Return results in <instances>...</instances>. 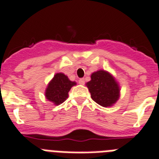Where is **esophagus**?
<instances>
[{"instance_id":"34e87169","label":"esophagus","mask_w":159,"mask_h":159,"mask_svg":"<svg viewBox=\"0 0 159 159\" xmlns=\"http://www.w3.org/2000/svg\"><path fill=\"white\" fill-rule=\"evenodd\" d=\"M79 84L81 85H84L85 84V80H84V79H80L79 80Z\"/></svg>"}]
</instances>
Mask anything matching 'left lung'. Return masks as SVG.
Returning <instances> with one entry per match:
<instances>
[{
	"instance_id": "1",
	"label": "left lung",
	"mask_w": 159,
	"mask_h": 159,
	"mask_svg": "<svg viewBox=\"0 0 159 159\" xmlns=\"http://www.w3.org/2000/svg\"><path fill=\"white\" fill-rule=\"evenodd\" d=\"M92 99L100 106H111L119 98V88L114 77L105 70L93 73L87 83Z\"/></svg>"
}]
</instances>
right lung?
Listing matches in <instances>:
<instances>
[{
	"label": "right lung",
	"mask_w": 159,
	"mask_h": 159,
	"mask_svg": "<svg viewBox=\"0 0 159 159\" xmlns=\"http://www.w3.org/2000/svg\"><path fill=\"white\" fill-rule=\"evenodd\" d=\"M76 84L70 81L66 75L62 73H57L49 82L45 90V97L55 105L61 104L68 98V93L72 86Z\"/></svg>",
	"instance_id": "obj_1"
}]
</instances>
